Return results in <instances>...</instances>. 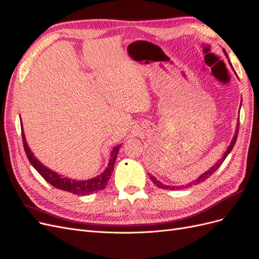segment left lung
Returning <instances> with one entry per match:
<instances>
[{
    "label": "left lung",
    "mask_w": 259,
    "mask_h": 259,
    "mask_svg": "<svg viewBox=\"0 0 259 259\" xmlns=\"http://www.w3.org/2000/svg\"><path fill=\"white\" fill-rule=\"evenodd\" d=\"M224 53H225V55H226V57H227V53L224 51ZM229 64H230V61H229ZM231 65V64H230ZM239 123L237 124V128H236V132H234V135H233V138H232V140H231V143H230V145H229V147L227 148V150H226V152L224 153V155H223V158L219 160L214 166H211L208 170H206L205 173H203L201 176H199L197 179L195 180H193V182H191V183H189V184H187L186 186L188 187V186H192V185H195V184H200V183H202V182H204L205 179H207L211 174L214 173V171H216V169L217 168H219V166L222 165L223 164V162L225 161V159L227 158V155H228L230 152H231V150H232V148H233V146H234V144H236V142H237V138H238V133H239ZM150 179L152 180V183L155 185V186H158L159 188H161V189H169V190H174L175 188L177 189V187H175V186H167V185H163L160 180H158L156 179L154 176H150ZM184 187V186H183ZM180 188V187H179Z\"/></svg>",
    "instance_id": "1"
}]
</instances>
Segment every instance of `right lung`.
<instances>
[{
	"mask_svg": "<svg viewBox=\"0 0 259 259\" xmlns=\"http://www.w3.org/2000/svg\"><path fill=\"white\" fill-rule=\"evenodd\" d=\"M20 125H21V136H22V142H23V148H25L28 160L30 161L31 164H32V166L38 171V174H40L46 182L50 183L53 187L57 188V189H60V190L71 192L73 194H77V195H88L89 193L97 192L105 189L108 180L110 179V176L113 171L116 156H117V153H119V149L122 144L116 145L112 149L108 166L100 175L91 179H86V180H75L69 177H62L61 175L56 173V171H54L49 167L43 165V164L35 158L32 151H31V149L29 148L26 140L25 133H23L22 122Z\"/></svg>",
	"mask_w": 259,
	"mask_h": 259,
	"instance_id": "obj_1",
	"label": "right lung"
}]
</instances>
